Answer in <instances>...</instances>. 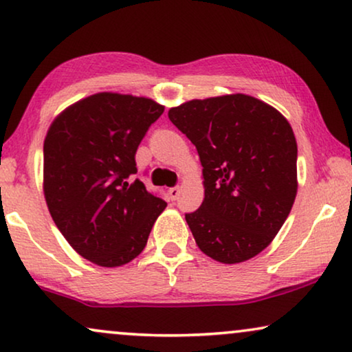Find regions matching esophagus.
<instances>
[{
  "label": "esophagus",
  "instance_id": "34e87169",
  "mask_svg": "<svg viewBox=\"0 0 352 352\" xmlns=\"http://www.w3.org/2000/svg\"><path fill=\"white\" fill-rule=\"evenodd\" d=\"M179 187H171V189H168V194H170L171 200H176L177 197H179Z\"/></svg>",
  "mask_w": 352,
  "mask_h": 352
}]
</instances>
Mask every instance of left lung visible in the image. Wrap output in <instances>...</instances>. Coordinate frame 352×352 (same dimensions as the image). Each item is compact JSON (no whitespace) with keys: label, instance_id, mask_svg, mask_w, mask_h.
I'll use <instances>...</instances> for the list:
<instances>
[{"label":"left lung","instance_id":"left-lung-1","mask_svg":"<svg viewBox=\"0 0 352 352\" xmlns=\"http://www.w3.org/2000/svg\"><path fill=\"white\" fill-rule=\"evenodd\" d=\"M168 118L204 166L205 199L186 214L197 247L214 261H248L269 247L298 192V146L288 120L248 94L192 99Z\"/></svg>","mask_w":352,"mask_h":352}]
</instances>
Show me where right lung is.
I'll list each match as a JSON object with an SVG mask.
<instances>
[{
    "label": "right lung",
    "mask_w": 352,
    "mask_h": 352,
    "mask_svg": "<svg viewBox=\"0 0 352 352\" xmlns=\"http://www.w3.org/2000/svg\"><path fill=\"white\" fill-rule=\"evenodd\" d=\"M165 105L133 94L96 93L52 120L43 147V192L51 218L80 256L102 267L133 261L166 204L134 162Z\"/></svg>",
    "instance_id": "1"
}]
</instances>
